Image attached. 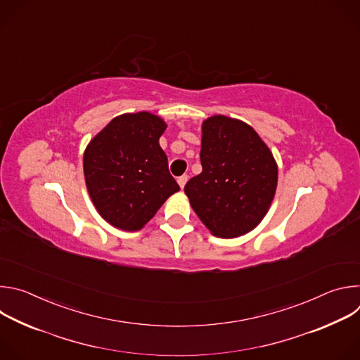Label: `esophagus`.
<instances>
[{
	"label": "esophagus",
	"mask_w": 360,
	"mask_h": 360,
	"mask_svg": "<svg viewBox=\"0 0 360 360\" xmlns=\"http://www.w3.org/2000/svg\"><path fill=\"white\" fill-rule=\"evenodd\" d=\"M186 181H188V175H182V176H179L178 178V184H179V186H181V189L185 186V184H186Z\"/></svg>",
	"instance_id": "esophagus-1"
}]
</instances>
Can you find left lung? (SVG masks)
I'll list each match as a JSON object with an SVG mask.
<instances>
[{
	"mask_svg": "<svg viewBox=\"0 0 360 360\" xmlns=\"http://www.w3.org/2000/svg\"><path fill=\"white\" fill-rule=\"evenodd\" d=\"M202 172L185 185L193 211L218 238H236L266 215L278 184L272 152L248 124L215 115L202 124Z\"/></svg>",
	"mask_w": 360,
	"mask_h": 360,
	"instance_id": "left-lung-1",
	"label": "left lung"
}]
</instances>
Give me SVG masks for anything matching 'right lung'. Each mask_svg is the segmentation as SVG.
<instances>
[{
  "label": "right lung",
  "mask_w": 360,
  "mask_h": 360,
  "mask_svg": "<svg viewBox=\"0 0 360 360\" xmlns=\"http://www.w3.org/2000/svg\"><path fill=\"white\" fill-rule=\"evenodd\" d=\"M165 122L149 112L114 118L86 146L84 175L99 215L124 231L141 229L179 185L160 146Z\"/></svg>",
  "instance_id": "right-lung-1"
}]
</instances>
